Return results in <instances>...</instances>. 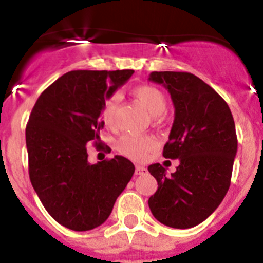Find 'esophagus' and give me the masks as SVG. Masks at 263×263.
<instances>
[{
    "label": "esophagus",
    "instance_id": "1",
    "mask_svg": "<svg viewBox=\"0 0 263 263\" xmlns=\"http://www.w3.org/2000/svg\"><path fill=\"white\" fill-rule=\"evenodd\" d=\"M147 173V170L143 166H137L136 167V175H145Z\"/></svg>",
    "mask_w": 263,
    "mask_h": 263
}]
</instances>
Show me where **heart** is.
Wrapping results in <instances>:
<instances>
[{
	"mask_svg": "<svg viewBox=\"0 0 263 263\" xmlns=\"http://www.w3.org/2000/svg\"><path fill=\"white\" fill-rule=\"evenodd\" d=\"M133 95L139 103L142 104L150 115L158 117L166 110L167 100L162 90L153 85H139L134 88ZM118 105V96L108 97L104 103L101 109V118L106 126H113L116 121V110ZM157 145L154 137L152 136H137V134H125L121 137L117 142V150L121 154L126 155L136 160H142L147 155L148 152H152Z\"/></svg>",
	"mask_w": 263,
	"mask_h": 263,
	"instance_id": "1",
	"label": "heart"
}]
</instances>
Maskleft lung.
<instances>
[{
	"instance_id": "1",
	"label": "left lung",
	"mask_w": 263,
	"mask_h": 263,
	"mask_svg": "<svg viewBox=\"0 0 263 263\" xmlns=\"http://www.w3.org/2000/svg\"><path fill=\"white\" fill-rule=\"evenodd\" d=\"M148 80L171 95L175 118L163 157L180 162L171 175L162 164L148 166L158 182L148 206L162 224L188 229L212 215L229 190L237 153L233 116L225 100L190 72H152Z\"/></svg>"
}]
</instances>
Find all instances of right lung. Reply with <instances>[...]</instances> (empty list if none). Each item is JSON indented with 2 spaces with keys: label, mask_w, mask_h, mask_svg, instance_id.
I'll list each match as a JSON object with an SVG mask.
<instances>
[{
  "label": "right lung",
  "mask_w": 263,
  "mask_h": 263,
  "mask_svg": "<svg viewBox=\"0 0 263 263\" xmlns=\"http://www.w3.org/2000/svg\"><path fill=\"white\" fill-rule=\"evenodd\" d=\"M133 69L69 71L42 92L26 126L30 182L51 217L72 231L97 228L110 215L134 174L116 155L88 162L87 145L109 150L100 139L101 109Z\"/></svg>",
  "instance_id": "add662e5"
}]
</instances>
